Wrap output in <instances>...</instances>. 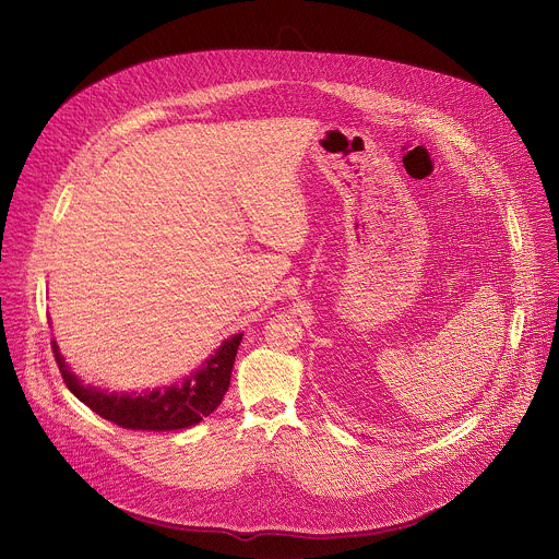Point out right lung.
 <instances>
[{
    "label": "right lung",
    "instance_id": "add662e5",
    "mask_svg": "<svg viewBox=\"0 0 559 559\" xmlns=\"http://www.w3.org/2000/svg\"><path fill=\"white\" fill-rule=\"evenodd\" d=\"M240 341L242 334H236L229 341H225L216 349V354L210 360H205V365L194 374L187 377L180 385H169L165 390L156 388L152 392L141 394H108L104 390L84 385L69 371L53 341L51 349L67 388L95 414L123 429L174 431L197 425L221 405L223 394L229 388V377Z\"/></svg>",
    "mask_w": 559,
    "mask_h": 559
}]
</instances>
